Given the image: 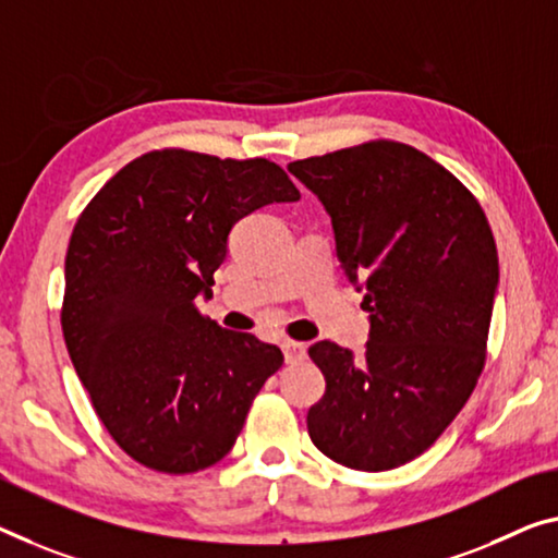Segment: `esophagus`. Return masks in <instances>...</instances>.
Returning <instances> with one entry per match:
<instances>
[{
	"mask_svg": "<svg viewBox=\"0 0 558 558\" xmlns=\"http://www.w3.org/2000/svg\"><path fill=\"white\" fill-rule=\"evenodd\" d=\"M281 349H284L287 364H299V362H304V359H306V347L299 344V341H284Z\"/></svg>",
	"mask_w": 558,
	"mask_h": 558,
	"instance_id": "obj_1",
	"label": "esophagus"
}]
</instances>
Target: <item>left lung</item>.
I'll list each match as a JSON object with an SVG mask.
<instances>
[{"instance_id":"obj_1","label":"left lung","mask_w":558,"mask_h":558,"mask_svg":"<svg viewBox=\"0 0 558 558\" xmlns=\"http://www.w3.org/2000/svg\"><path fill=\"white\" fill-rule=\"evenodd\" d=\"M289 171L331 217L337 256L366 291L364 356L316 341L327 391L308 409L314 447L387 471L444 434L486 359L499 254L484 209L451 171L399 142H366Z\"/></svg>"}]
</instances>
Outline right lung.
Returning <instances> with one entry per match:
<instances>
[{
    "label": "right lung",
    "instance_id": "right-lung-1",
    "mask_svg": "<svg viewBox=\"0 0 558 558\" xmlns=\"http://www.w3.org/2000/svg\"><path fill=\"white\" fill-rule=\"evenodd\" d=\"M299 190L269 159L149 151L119 169L76 219L62 331L94 411L134 461L192 474L234 447L279 347L196 312L229 231Z\"/></svg>",
    "mask_w": 558,
    "mask_h": 558
}]
</instances>
